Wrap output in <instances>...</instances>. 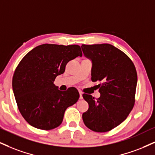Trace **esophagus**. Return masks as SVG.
I'll use <instances>...</instances> for the list:
<instances>
[{"label": "esophagus", "instance_id": "obj_1", "mask_svg": "<svg viewBox=\"0 0 155 155\" xmlns=\"http://www.w3.org/2000/svg\"><path fill=\"white\" fill-rule=\"evenodd\" d=\"M80 99H83V93L80 92Z\"/></svg>", "mask_w": 155, "mask_h": 155}]
</instances>
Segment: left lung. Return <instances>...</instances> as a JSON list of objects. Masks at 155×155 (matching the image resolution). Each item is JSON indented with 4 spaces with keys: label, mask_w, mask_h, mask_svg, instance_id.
I'll return each instance as SVG.
<instances>
[{
    "label": "left lung",
    "mask_w": 155,
    "mask_h": 155,
    "mask_svg": "<svg viewBox=\"0 0 155 155\" xmlns=\"http://www.w3.org/2000/svg\"><path fill=\"white\" fill-rule=\"evenodd\" d=\"M84 54L93 62L91 80L101 81V96L84 93L89 108L83 114L84 124L95 132H106L121 124L135 103L137 73L125 53L109 44L83 45Z\"/></svg>",
    "instance_id": "obj_1"
}]
</instances>
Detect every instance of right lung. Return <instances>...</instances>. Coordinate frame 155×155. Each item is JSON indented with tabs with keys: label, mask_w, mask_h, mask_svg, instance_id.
<instances>
[{
	"label": "right lung",
	"mask_w": 155,
	"mask_h": 155,
	"mask_svg": "<svg viewBox=\"0 0 155 155\" xmlns=\"http://www.w3.org/2000/svg\"><path fill=\"white\" fill-rule=\"evenodd\" d=\"M79 45L44 44L28 52L13 73V91L23 117L32 127L50 130L62 124L64 112L78 101L75 87L61 91L54 84L66 64L82 56Z\"/></svg>",
	"instance_id": "obj_1"
}]
</instances>
